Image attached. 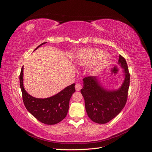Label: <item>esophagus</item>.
Listing matches in <instances>:
<instances>
[{"label": "esophagus", "mask_w": 152, "mask_h": 152, "mask_svg": "<svg viewBox=\"0 0 152 152\" xmlns=\"http://www.w3.org/2000/svg\"><path fill=\"white\" fill-rule=\"evenodd\" d=\"M81 88H82V86H81V84L80 83L76 84V85H75V89H76V91H80L81 89Z\"/></svg>", "instance_id": "1"}]
</instances>
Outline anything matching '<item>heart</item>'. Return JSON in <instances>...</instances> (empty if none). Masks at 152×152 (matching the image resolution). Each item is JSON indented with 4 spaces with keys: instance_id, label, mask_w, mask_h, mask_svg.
Listing matches in <instances>:
<instances>
[{
    "instance_id": "obj_1",
    "label": "heart",
    "mask_w": 152,
    "mask_h": 152,
    "mask_svg": "<svg viewBox=\"0 0 152 152\" xmlns=\"http://www.w3.org/2000/svg\"><path fill=\"white\" fill-rule=\"evenodd\" d=\"M110 57L97 48H82L78 51L75 57L77 65L85 66L91 64L90 72L96 74L107 68L110 64Z\"/></svg>"
}]
</instances>
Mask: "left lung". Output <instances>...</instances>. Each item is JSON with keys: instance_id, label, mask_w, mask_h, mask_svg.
Masks as SVG:
<instances>
[{"instance_id": "1", "label": "left lung", "mask_w": 152, "mask_h": 152, "mask_svg": "<svg viewBox=\"0 0 152 152\" xmlns=\"http://www.w3.org/2000/svg\"><path fill=\"white\" fill-rule=\"evenodd\" d=\"M118 64L122 68L124 80L117 89H108L101 84L98 77H86L83 79V88L80 90L85 101L87 115L93 122L106 124L121 112L127 102L130 83V74L126 59L119 55Z\"/></svg>"}]
</instances>
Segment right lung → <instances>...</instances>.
<instances>
[{
  "instance_id": "add662e5",
  "label": "right lung",
  "mask_w": 152,
  "mask_h": 152,
  "mask_svg": "<svg viewBox=\"0 0 152 152\" xmlns=\"http://www.w3.org/2000/svg\"><path fill=\"white\" fill-rule=\"evenodd\" d=\"M47 42L40 44L34 50ZM20 87L23 103L27 110L38 121L48 125L61 122L66 116L69 102L75 92V84L68 86L58 93L47 98H37L30 95L23 86V66L20 75Z\"/></svg>"
}]
</instances>
